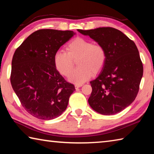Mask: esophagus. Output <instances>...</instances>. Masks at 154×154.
Returning <instances> with one entry per match:
<instances>
[{
    "mask_svg": "<svg viewBox=\"0 0 154 154\" xmlns=\"http://www.w3.org/2000/svg\"><path fill=\"white\" fill-rule=\"evenodd\" d=\"M82 84H75V88H76V89H77V88H79L82 87Z\"/></svg>",
    "mask_w": 154,
    "mask_h": 154,
    "instance_id": "obj_1",
    "label": "esophagus"
}]
</instances>
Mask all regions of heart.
I'll use <instances>...</instances> for the list:
<instances>
[{"label": "heart", "instance_id": "b5f03b06", "mask_svg": "<svg viewBox=\"0 0 154 154\" xmlns=\"http://www.w3.org/2000/svg\"><path fill=\"white\" fill-rule=\"evenodd\" d=\"M66 51H56L54 62L60 73L68 76L77 60L78 67L69 77L72 83L81 84L103 69L106 60L105 49L102 45L93 44L85 38L77 37L66 46Z\"/></svg>", "mask_w": 154, "mask_h": 154}]
</instances>
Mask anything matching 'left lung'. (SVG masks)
Returning a JSON list of instances; mask_svg holds the SVG:
<instances>
[{"instance_id":"8db88e82","label":"left lung","mask_w":154,"mask_h":154,"mask_svg":"<svg viewBox=\"0 0 154 154\" xmlns=\"http://www.w3.org/2000/svg\"><path fill=\"white\" fill-rule=\"evenodd\" d=\"M77 31L102 45L106 53L105 66L90 82L92 92L88 103L100 114L119 113L134 100L143 77V64L136 45L113 28Z\"/></svg>"}]
</instances>
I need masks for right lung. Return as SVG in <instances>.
Returning a JSON list of instances; mask_svg holds the SVG:
<instances>
[{"label":"right lung","instance_id":"right-lung-1","mask_svg":"<svg viewBox=\"0 0 154 154\" xmlns=\"http://www.w3.org/2000/svg\"><path fill=\"white\" fill-rule=\"evenodd\" d=\"M75 35L72 30L42 29L26 38L15 50L11 62V83L28 113L49 120L66 109L75 86L56 69L54 56Z\"/></svg>","mask_w":154,"mask_h":154}]
</instances>
